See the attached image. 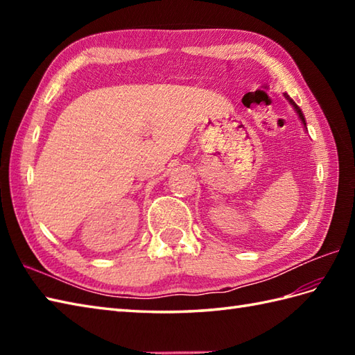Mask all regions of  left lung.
Segmentation results:
<instances>
[{
	"label": "left lung",
	"mask_w": 355,
	"mask_h": 355,
	"mask_svg": "<svg viewBox=\"0 0 355 355\" xmlns=\"http://www.w3.org/2000/svg\"><path fill=\"white\" fill-rule=\"evenodd\" d=\"M284 96H285V99H286V101H288V102H290V103L293 105V108H294V110H296V112H297V116H299V119H300V120H302V123H304V125L306 126V122H305V117H304V114H302V110H300V108L297 107V105H296V102H294V101L291 99V97H290L288 94H286V93H284Z\"/></svg>",
	"instance_id": "left-lung-1"
}]
</instances>
